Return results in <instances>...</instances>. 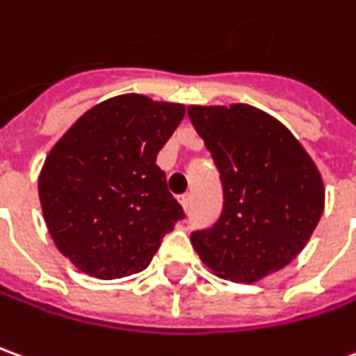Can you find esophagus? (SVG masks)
Returning <instances> with one entry per match:
<instances>
[{
  "mask_svg": "<svg viewBox=\"0 0 356 356\" xmlns=\"http://www.w3.org/2000/svg\"><path fill=\"white\" fill-rule=\"evenodd\" d=\"M191 202H193V196L191 195L181 196V206H183V210H185V212H188V210H191Z\"/></svg>",
  "mask_w": 356,
  "mask_h": 356,
  "instance_id": "obj_1",
  "label": "esophagus"
}]
</instances>
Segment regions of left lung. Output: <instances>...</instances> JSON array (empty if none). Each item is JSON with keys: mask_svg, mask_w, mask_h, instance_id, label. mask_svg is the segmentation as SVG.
Instances as JSON below:
<instances>
[{"mask_svg": "<svg viewBox=\"0 0 356 356\" xmlns=\"http://www.w3.org/2000/svg\"><path fill=\"white\" fill-rule=\"evenodd\" d=\"M212 154L223 210L191 243L216 275L254 283L293 262L324 212V181L287 127L248 104L188 106Z\"/></svg>", "mask_w": 356, "mask_h": 356, "instance_id": "left-lung-1", "label": "left lung"}]
</instances>
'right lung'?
Masks as SVG:
<instances>
[{
  "label": "right lung",
  "mask_w": 356,
  "mask_h": 356,
  "mask_svg": "<svg viewBox=\"0 0 356 356\" xmlns=\"http://www.w3.org/2000/svg\"><path fill=\"white\" fill-rule=\"evenodd\" d=\"M185 106L143 94L104 100L69 127L38 177L57 250L83 273L118 280L143 272L185 213L156 156Z\"/></svg>",
  "instance_id": "1"
}]
</instances>
